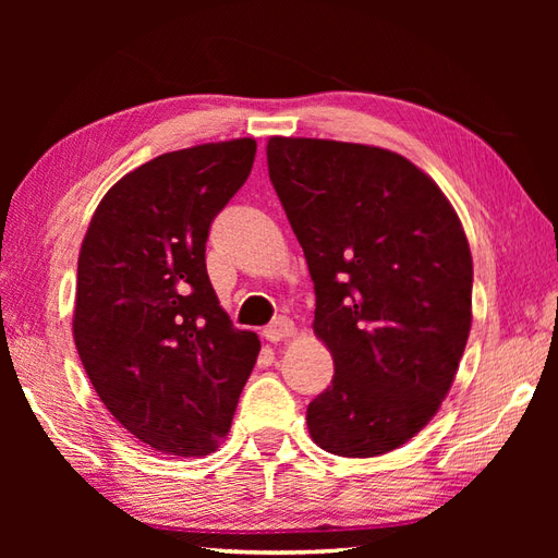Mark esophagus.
I'll return each mask as SVG.
<instances>
[{"label":"esophagus","mask_w":558,"mask_h":558,"mask_svg":"<svg viewBox=\"0 0 558 558\" xmlns=\"http://www.w3.org/2000/svg\"><path fill=\"white\" fill-rule=\"evenodd\" d=\"M294 333V324L290 322V318L286 316H278L276 322H272L270 326H266L264 330V338L270 340V342H280L282 338H288Z\"/></svg>","instance_id":"obj_1"}]
</instances>
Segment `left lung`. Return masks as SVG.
Listing matches in <instances>:
<instances>
[{
	"instance_id": "8db88e82",
	"label": "left lung",
	"mask_w": 558,
	"mask_h": 558,
	"mask_svg": "<svg viewBox=\"0 0 558 558\" xmlns=\"http://www.w3.org/2000/svg\"><path fill=\"white\" fill-rule=\"evenodd\" d=\"M268 177L314 280L333 381L306 408L328 453L374 458L441 405L472 324L468 236L441 189L376 146L272 136Z\"/></svg>"
}]
</instances>
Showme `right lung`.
I'll return each instance as SVG.
<instances>
[{"instance_id": "1", "label": "right lung", "mask_w": 558, "mask_h": 558, "mask_svg": "<svg viewBox=\"0 0 558 558\" xmlns=\"http://www.w3.org/2000/svg\"><path fill=\"white\" fill-rule=\"evenodd\" d=\"M254 156V138H234L153 158L105 194L83 236L78 357L112 417L160 453L216 450L258 357L206 270L210 222Z\"/></svg>"}]
</instances>
